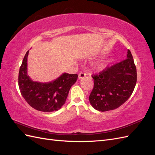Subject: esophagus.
Wrapping results in <instances>:
<instances>
[{
    "label": "esophagus",
    "instance_id": "esophagus-1",
    "mask_svg": "<svg viewBox=\"0 0 155 155\" xmlns=\"http://www.w3.org/2000/svg\"><path fill=\"white\" fill-rule=\"evenodd\" d=\"M85 77H86V74L84 73V72H81L79 73V74L78 75V78L79 79H83Z\"/></svg>",
    "mask_w": 155,
    "mask_h": 155
}]
</instances>
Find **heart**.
<instances>
[{
  "label": "heart",
  "instance_id": "heart-1",
  "mask_svg": "<svg viewBox=\"0 0 155 155\" xmlns=\"http://www.w3.org/2000/svg\"><path fill=\"white\" fill-rule=\"evenodd\" d=\"M100 67L101 68L104 67V64H103V63H102V64H100Z\"/></svg>",
  "mask_w": 155,
  "mask_h": 155
}]
</instances>
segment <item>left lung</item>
<instances>
[{
	"label": "left lung",
	"mask_w": 155,
	"mask_h": 155,
	"mask_svg": "<svg viewBox=\"0 0 155 155\" xmlns=\"http://www.w3.org/2000/svg\"><path fill=\"white\" fill-rule=\"evenodd\" d=\"M92 77L94 88L89 96L91 105L101 112L118 108L129 99L137 83V68L130 51L127 50V59L107 66Z\"/></svg>",
	"instance_id": "left-lung-1"
}]
</instances>
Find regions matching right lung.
Masks as SVG:
<instances>
[{
  "label": "right lung",
  "instance_id": "right-lung-1",
  "mask_svg": "<svg viewBox=\"0 0 155 155\" xmlns=\"http://www.w3.org/2000/svg\"><path fill=\"white\" fill-rule=\"evenodd\" d=\"M26 53L18 72V87L21 95L34 109L42 112H54L64 104L70 88L78 79V74L63 73L53 81L40 83L34 81L27 74Z\"/></svg>",
  "mask_w": 155,
  "mask_h": 155
}]
</instances>
